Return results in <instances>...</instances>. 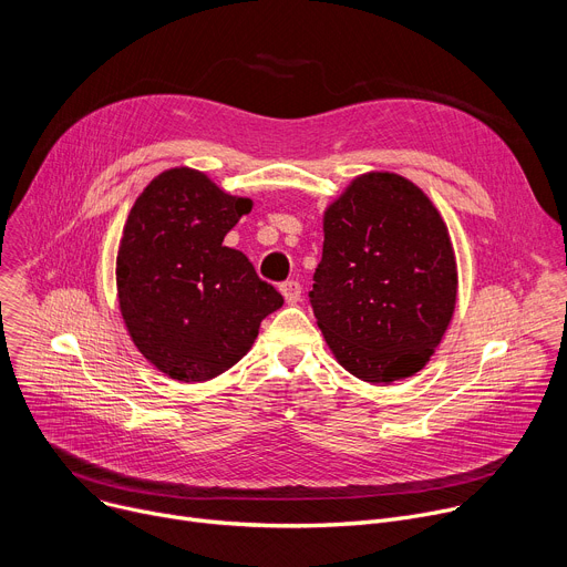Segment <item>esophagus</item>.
<instances>
[{
	"label": "esophagus",
	"instance_id": "1",
	"mask_svg": "<svg viewBox=\"0 0 567 567\" xmlns=\"http://www.w3.org/2000/svg\"><path fill=\"white\" fill-rule=\"evenodd\" d=\"M279 290H281L284 299H286V303H297L299 297H301V286L297 281H286V284H281Z\"/></svg>",
	"mask_w": 567,
	"mask_h": 567
}]
</instances>
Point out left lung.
<instances>
[{
  "mask_svg": "<svg viewBox=\"0 0 567 567\" xmlns=\"http://www.w3.org/2000/svg\"><path fill=\"white\" fill-rule=\"evenodd\" d=\"M311 303L336 361L368 383L420 372L456 309V256L439 208L395 172H365L322 215Z\"/></svg>",
  "mask_w": 567,
  "mask_h": 567,
  "instance_id": "obj_1",
  "label": "left lung"
}]
</instances>
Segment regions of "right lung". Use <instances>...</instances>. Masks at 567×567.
I'll return each mask as SVG.
<instances>
[{"label": "right lung", "mask_w": 567, "mask_h": 567, "mask_svg": "<svg viewBox=\"0 0 567 567\" xmlns=\"http://www.w3.org/2000/svg\"><path fill=\"white\" fill-rule=\"evenodd\" d=\"M193 167H169L134 202L115 260L117 301L138 352L174 381L236 365L258 327L284 307L225 236L251 210Z\"/></svg>", "instance_id": "1"}]
</instances>
